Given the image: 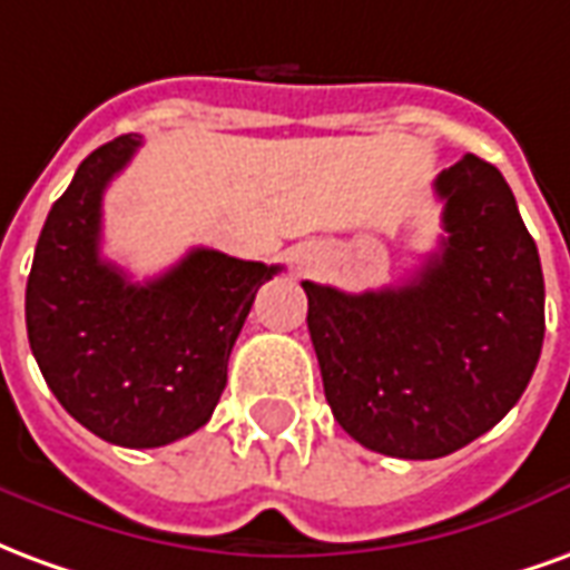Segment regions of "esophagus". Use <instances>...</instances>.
<instances>
[{"mask_svg": "<svg viewBox=\"0 0 570 570\" xmlns=\"http://www.w3.org/2000/svg\"><path fill=\"white\" fill-rule=\"evenodd\" d=\"M311 265H314V262H311V256H298V268H302V272H308Z\"/></svg>", "mask_w": 570, "mask_h": 570, "instance_id": "obj_1", "label": "esophagus"}]
</instances>
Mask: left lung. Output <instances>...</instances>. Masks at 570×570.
I'll list each match as a JSON object with an SVG mask.
<instances>
[{"mask_svg": "<svg viewBox=\"0 0 570 570\" xmlns=\"http://www.w3.org/2000/svg\"><path fill=\"white\" fill-rule=\"evenodd\" d=\"M442 240L406 284L342 293L305 281L335 421L372 452L430 461L519 403L543 347V272L498 167L436 176Z\"/></svg>", "mask_w": 570, "mask_h": 570, "instance_id": "left-lung-1", "label": "left lung"}]
</instances>
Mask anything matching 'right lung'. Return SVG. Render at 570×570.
Returning <instances> with one entry per match:
<instances>
[{
    "label": "right lung",
    "instance_id": "1",
    "mask_svg": "<svg viewBox=\"0 0 570 570\" xmlns=\"http://www.w3.org/2000/svg\"><path fill=\"white\" fill-rule=\"evenodd\" d=\"M142 137L94 149L45 219L27 281V335L51 394L81 428L158 449L210 421L253 298L281 265L191 249L134 284L100 256L104 191Z\"/></svg>",
    "mask_w": 570,
    "mask_h": 570
}]
</instances>
